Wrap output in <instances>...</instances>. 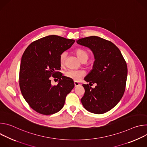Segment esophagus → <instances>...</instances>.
<instances>
[{"label":"esophagus","instance_id":"obj_1","mask_svg":"<svg viewBox=\"0 0 147 147\" xmlns=\"http://www.w3.org/2000/svg\"><path fill=\"white\" fill-rule=\"evenodd\" d=\"M74 84L75 87H77L80 86V84L78 82H77V81H74Z\"/></svg>","mask_w":147,"mask_h":147}]
</instances>
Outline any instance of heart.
<instances>
[{
  "instance_id": "b5f03b06",
  "label": "heart",
  "mask_w": 147,
  "mask_h": 147,
  "mask_svg": "<svg viewBox=\"0 0 147 147\" xmlns=\"http://www.w3.org/2000/svg\"><path fill=\"white\" fill-rule=\"evenodd\" d=\"M75 53L77 56L82 61L84 60H86L88 59L89 53L88 52L84 49L78 48L75 50ZM66 57V53L65 52H63L60 54L59 57V61L61 65H63L65 62V59ZM85 75V72L83 70H68L65 73V76L71 79H73L75 81L78 80L81 77Z\"/></svg>"
}]
</instances>
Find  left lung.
<instances>
[{"label": "left lung", "mask_w": 147, "mask_h": 147, "mask_svg": "<svg viewBox=\"0 0 147 147\" xmlns=\"http://www.w3.org/2000/svg\"><path fill=\"white\" fill-rule=\"evenodd\" d=\"M77 43L88 48L95 61L92 69L84 78L85 93L81 101L84 108L95 114L106 113L121 99L125 87L127 66L119 48L111 41L96 36L80 39ZM97 84L93 89L92 83Z\"/></svg>", "instance_id": "left-lung-1"}]
</instances>
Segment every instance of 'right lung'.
<instances>
[{
  "instance_id": "right-lung-1",
  "label": "right lung",
  "mask_w": 147,
  "mask_h": 147,
  "mask_svg": "<svg viewBox=\"0 0 147 147\" xmlns=\"http://www.w3.org/2000/svg\"><path fill=\"white\" fill-rule=\"evenodd\" d=\"M74 42L49 35L33 42L24 51L20 63V88L26 101L36 112L49 115L59 112L64 106L67 95L73 89V80L56 70L60 69V54ZM56 75L58 83L52 86L50 77Z\"/></svg>"
}]
</instances>
